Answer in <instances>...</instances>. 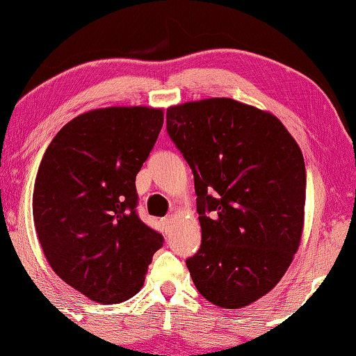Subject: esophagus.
<instances>
[{
    "label": "esophagus",
    "mask_w": 356,
    "mask_h": 356,
    "mask_svg": "<svg viewBox=\"0 0 356 356\" xmlns=\"http://www.w3.org/2000/svg\"><path fill=\"white\" fill-rule=\"evenodd\" d=\"M172 219H174L172 216H168V217H164V219H163V225H164V229H169V227L172 225Z\"/></svg>",
    "instance_id": "1"
}]
</instances>
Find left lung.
Segmentation results:
<instances>
[{
	"label": "left lung",
	"instance_id": "obj_1",
	"mask_svg": "<svg viewBox=\"0 0 356 356\" xmlns=\"http://www.w3.org/2000/svg\"><path fill=\"white\" fill-rule=\"evenodd\" d=\"M166 131L193 172L201 246L185 264L196 289L241 309L277 286L304 227L305 164L278 118L233 99L166 111Z\"/></svg>",
	"mask_w": 356,
	"mask_h": 356
}]
</instances>
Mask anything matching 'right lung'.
<instances>
[{"instance_id":"add662e5","label":"right lung","mask_w":356,"mask_h":356,"mask_svg":"<svg viewBox=\"0 0 356 356\" xmlns=\"http://www.w3.org/2000/svg\"><path fill=\"white\" fill-rule=\"evenodd\" d=\"M163 127V110L110 107L76 116L47 147L33 190L42 252L59 277L102 304L137 294L160 232L140 220L136 176Z\"/></svg>"}]
</instances>
